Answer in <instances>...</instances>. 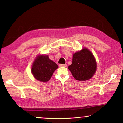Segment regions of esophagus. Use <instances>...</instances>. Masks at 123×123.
Returning a JSON list of instances; mask_svg holds the SVG:
<instances>
[{"instance_id":"obj_1","label":"esophagus","mask_w":123,"mask_h":123,"mask_svg":"<svg viewBox=\"0 0 123 123\" xmlns=\"http://www.w3.org/2000/svg\"><path fill=\"white\" fill-rule=\"evenodd\" d=\"M67 66V65L66 64H60V67H66Z\"/></svg>"}]
</instances>
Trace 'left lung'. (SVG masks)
Instances as JSON below:
<instances>
[{
	"instance_id": "left-lung-1",
	"label": "left lung",
	"mask_w": 123,
	"mask_h": 123,
	"mask_svg": "<svg viewBox=\"0 0 123 123\" xmlns=\"http://www.w3.org/2000/svg\"><path fill=\"white\" fill-rule=\"evenodd\" d=\"M68 68L77 80H87L93 76L96 71V60L88 49H83L74 54L72 63Z\"/></svg>"
}]
</instances>
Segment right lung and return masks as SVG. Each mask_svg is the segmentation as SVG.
<instances>
[{
	"instance_id": "add662e5",
	"label": "right lung",
	"mask_w": 123,
	"mask_h": 123,
	"mask_svg": "<svg viewBox=\"0 0 123 123\" xmlns=\"http://www.w3.org/2000/svg\"><path fill=\"white\" fill-rule=\"evenodd\" d=\"M57 68V64L48 55H39L33 64L32 72L35 79L41 82H47Z\"/></svg>"
}]
</instances>
